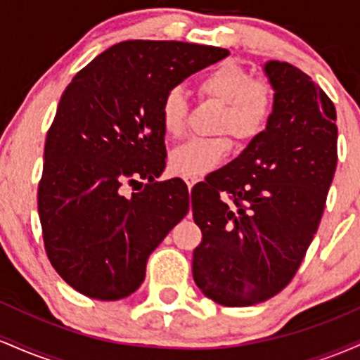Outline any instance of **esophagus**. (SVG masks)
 Instances as JSON below:
<instances>
[{
	"mask_svg": "<svg viewBox=\"0 0 360 360\" xmlns=\"http://www.w3.org/2000/svg\"><path fill=\"white\" fill-rule=\"evenodd\" d=\"M194 183H196V179H194V177H186V184H188L189 189L193 188Z\"/></svg>",
	"mask_w": 360,
	"mask_h": 360,
	"instance_id": "obj_1",
	"label": "esophagus"
}]
</instances>
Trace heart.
Wrapping results in <instances>:
<instances>
[{
	"label": "heart",
	"instance_id": "obj_1",
	"mask_svg": "<svg viewBox=\"0 0 360 360\" xmlns=\"http://www.w3.org/2000/svg\"><path fill=\"white\" fill-rule=\"evenodd\" d=\"M201 96L223 103L218 131H230L235 139L257 137L274 111V89L267 81L233 60L220 62L198 79ZM189 103L179 88L169 89L160 103V125L167 137H179L188 123ZM232 148L229 135L213 139H189L171 152L169 164L176 174L201 177L225 160Z\"/></svg>",
	"mask_w": 360,
	"mask_h": 360
}]
</instances>
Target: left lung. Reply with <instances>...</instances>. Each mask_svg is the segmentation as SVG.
Masks as SVG:
<instances>
[{"label":"left lung","mask_w":360,"mask_h":360,"mask_svg":"<svg viewBox=\"0 0 360 360\" xmlns=\"http://www.w3.org/2000/svg\"><path fill=\"white\" fill-rule=\"evenodd\" d=\"M264 72L274 89L266 130L194 189L203 238L193 252V278L223 307L262 303L295 278L337 167L332 100L288 62H266Z\"/></svg>","instance_id":"1"}]
</instances>
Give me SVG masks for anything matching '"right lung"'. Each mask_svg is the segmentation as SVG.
Wrapping results in <instances>:
<instances>
[{
	"mask_svg": "<svg viewBox=\"0 0 360 360\" xmlns=\"http://www.w3.org/2000/svg\"><path fill=\"white\" fill-rule=\"evenodd\" d=\"M229 53L174 40H127L91 60L62 93L37 205L47 257L77 292L115 301L137 291L148 255L189 212L183 181L154 183L166 167L160 103ZM139 179L149 183L123 197L119 188Z\"/></svg>",
	"mask_w": 360,
	"mask_h": 360,
	"instance_id": "obj_1",
	"label": "right lung"
}]
</instances>
